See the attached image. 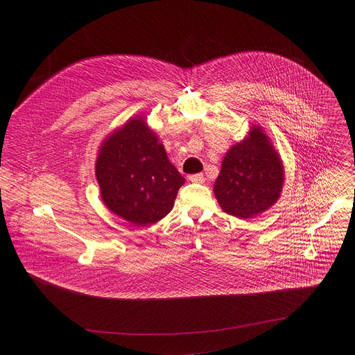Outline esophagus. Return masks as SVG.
<instances>
[{"label":"esophagus","instance_id":"1","mask_svg":"<svg viewBox=\"0 0 355 355\" xmlns=\"http://www.w3.org/2000/svg\"><path fill=\"white\" fill-rule=\"evenodd\" d=\"M189 180H190L191 182H197V184H202L204 181H206V178H204V175H202V174H194V175H190V177H189Z\"/></svg>","mask_w":355,"mask_h":355}]
</instances>
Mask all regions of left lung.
I'll return each mask as SVG.
<instances>
[{
    "instance_id": "8db88e82",
    "label": "left lung",
    "mask_w": 355,
    "mask_h": 355,
    "mask_svg": "<svg viewBox=\"0 0 355 355\" xmlns=\"http://www.w3.org/2000/svg\"><path fill=\"white\" fill-rule=\"evenodd\" d=\"M284 181L281 155L263 128L252 125L248 137L223 158L213 191L223 211L237 218H253L279 200Z\"/></svg>"
}]
</instances>
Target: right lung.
I'll list each match as a JSON object with an SVG mask.
<instances>
[{
  "label": "right lung",
  "mask_w": 355,
  "mask_h": 355,
  "mask_svg": "<svg viewBox=\"0 0 355 355\" xmlns=\"http://www.w3.org/2000/svg\"><path fill=\"white\" fill-rule=\"evenodd\" d=\"M101 198L110 213L145 227L164 218L185 178L144 116H132L101 144L95 164Z\"/></svg>",
  "instance_id": "add662e5"
}]
</instances>
